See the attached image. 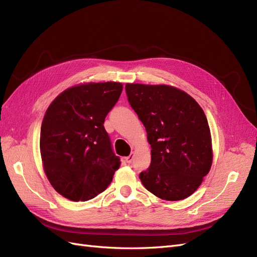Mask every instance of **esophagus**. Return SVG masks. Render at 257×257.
<instances>
[{"label": "esophagus", "instance_id": "esophagus-1", "mask_svg": "<svg viewBox=\"0 0 257 257\" xmlns=\"http://www.w3.org/2000/svg\"><path fill=\"white\" fill-rule=\"evenodd\" d=\"M133 160H134V153H131L128 157L125 158V162L127 163V164H131V163L133 162Z\"/></svg>", "mask_w": 257, "mask_h": 257}]
</instances>
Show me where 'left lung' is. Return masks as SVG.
Wrapping results in <instances>:
<instances>
[{
  "label": "left lung",
  "mask_w": 257,
  "mask_h": 257,
  "mask_svg": "<svg viewBox=\"0 0 257 257\" xmlns=\"http://www.w3.org/2000/svg\"><path fill=\"white\" fill-rule=\"evenodd\" d=\"M125 91L151 145V164L139 179L162 199L189 197L212 164L211 135L204 110L189 94L170 85L126 83Z\"/></svg>",
  "instance_id": "1"
}]
</instances>
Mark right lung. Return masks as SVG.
Wrapping results in <instances>:
<instances>
[{"label":"right lung","instance_id":"add662e5","mask_svg":"<svg viewBox=\"0 0 257 257\" xmlns=\"http://www.w3.org/2000/svg\"><path fill=\"white\" fill-rule=\"evenodd\" d=\"M120 82H90L62 92L45 113L41 155L45 174L62 196L87 201L104 192L120 166L104 127L121 95Z\"/></svg>","mask_w":257,"mask_h":257}]
</instances>
